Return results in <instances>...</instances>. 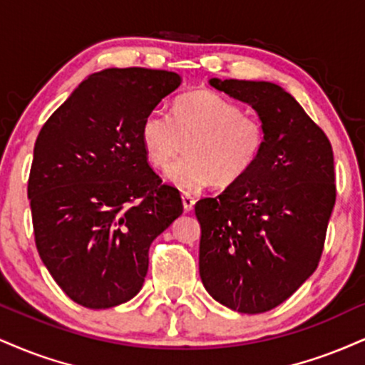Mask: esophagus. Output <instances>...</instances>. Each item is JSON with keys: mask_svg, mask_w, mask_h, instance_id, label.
Wrapping results in <instances>:
<instances>
[{"mask_svg": "<svg viewBox=\"0 0 365 365\" xmlns=\"http://www.w3.org/2000/svg\"><path fill=\"white\" fill-rule=\"evenodd\" d=\"M182 200H183V209H185L187 212H190V210L194 209V205H195V197L190 195V194H187V192H183Z\"/></svg>", "mask_w": 365, "mask_h": 365, "instance_id": "1", "label": "esophagus"}]
</instances>
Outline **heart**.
I'll return each instance as SVG.
<instances>
[{
	"instance_id": "obj_1",
	"label": "heart",
	"mask_w": 365,
	"mask_h": 365,
	"mask_svg": "<svg viewBox=\"0 0 365 365\" xmlns=\"http://www.w3.org/2000/svg\"><path fill=\"white\" fill-rule=\"evenodd\" d=\"M140 143L149 163L161 170L187 149L166 173L178 188L230 187L258 163L267 146V125L238 103L199 90L178 96L171 117L149 112L140 124Z\"/></svg>"
}]
</instances>
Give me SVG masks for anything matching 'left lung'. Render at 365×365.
<instances>
[{
    "mask_svg": "<svg viewBox=\"0 0 365 365\" xmlns=\"http://www.w3.org/2000/svg\"><path fill=\"white\" fill-rule=\"evenodd\" d=\"M267 125L258 163L217 197L200 199L199 272L214 299L258 314L277 308L318 267L336 199L330 139L292 95L267 81L210 80Z\"/></svg>",
    "mask_w": 365,
    "mask_h": 365,
    "instance_id": "8db88e82",
    "label": "left lung"
}]
</instances>
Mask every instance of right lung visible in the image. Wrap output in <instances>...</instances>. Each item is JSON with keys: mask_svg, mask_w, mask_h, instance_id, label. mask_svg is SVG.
Segmentation results:
<instances>
[{"mask_svg": "<svg viewBox=\"0 0 365 365\" xmlns=\"http://www.w3.org/2000/svg\"><path fill=\"white\" fill-rule=\"evenodd\" d=\"M182 85L163 69L88 76L42 125L27 194L35 247L74 302L105 309L143 287L149 247L183 212L140 143L144 117Z\"/></svg>", "mask_w": 365, "mask_h": 365, "instance_id": "1", "label": "right lung"}]
</instances>
